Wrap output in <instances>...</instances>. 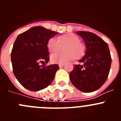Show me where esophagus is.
Returning <instances> with one entry per match:
<instances>
[{"label": "esophagus", "instance_id": "esophagus-1", "mask_svg": "<svg viewBox=\"0 0 121 121\" xmlns=\"http://www.w3.org/2000/svg\"><path fill=\"white\" fill-rule=\"evenodd\" d=\"M64 65H65L64 64H59V67H63V66H64Z\"/></svg>", "mask_w": 121, "mask_h": 121}]
</instances>
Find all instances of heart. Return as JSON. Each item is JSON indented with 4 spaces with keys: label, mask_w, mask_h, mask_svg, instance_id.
<instances>
[{
    "label": "heart",
    "mask_w": 121,
    "mask_h": 121,
    "mask_svg": "<svg viewBox=\"0 0 121 121\" xmlns=\"http://www.w3.org/2000/svg\"><path fill=\"white\" fill-rule=\"evenodd\" d=\"M64 51L54 53L50 56L51 61L56 64H63L74 59H80L84 56L86 51V46L80 41L79 37L73 33H67L57 37V40L51 38L47 44L50 53H55L61 49Z\"/></svg>",
    "instance_id": "obj_1"
}]
</instances>
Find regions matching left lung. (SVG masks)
<instances>
[{
  "instance_id": "obj_1",
  "label": "left lung",
  "mask_w": 121,
  "mask_h": 121,
  "mask_svg": "<svg viewBox=\"0 0 121 121\" xmlns=\"http://www.w3.org/2000/svg\"><path fill=\"white\" fill-rule=\"evenodd\" d=\"M77 34L83 38L86 49L80 64L70 73V81L82 92H93L107 79L112 64L110 52L107 43L95 33L79 31Z\"/></svg>"
}]
</instances>
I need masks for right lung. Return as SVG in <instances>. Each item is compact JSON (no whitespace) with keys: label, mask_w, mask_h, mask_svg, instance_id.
I'll use <instances>...</instances> for the list:
<instances>
[{"label":"right lung","mask_w":121,"mask_h":121,"mask_svg":"<svg viewBox=\"0 0 121 121\" xmlns=\"http://www.w3.org/2000/svg\"><path fill=\"white\" fill-rule=\"evenodd\" d=\"M57 34L42 26H35L20 34L15 40L11 53L13 71L26 89L37 91L47 87L54 80L59 65L45 64L50 60L48 41Z\"/></svg>","instance_id":"add662e5"}]
</instances>
